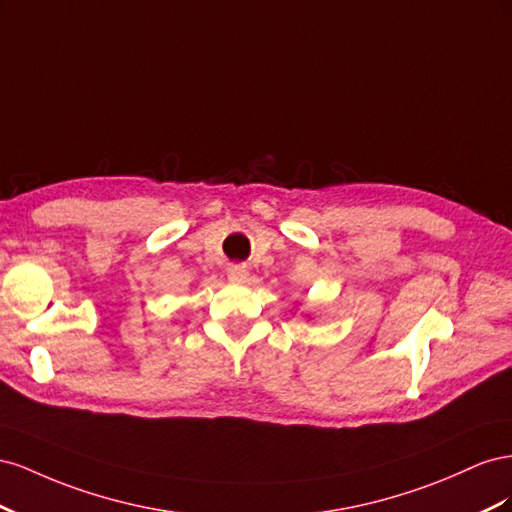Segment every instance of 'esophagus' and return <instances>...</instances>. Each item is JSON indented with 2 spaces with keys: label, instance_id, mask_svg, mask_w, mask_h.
I'll use <instances>...</instances> for the list:
<instances>
[{
  "label": "esophagus",
  "instance_id": "esophagus-1",
  "mask_svg": "<svg viewBox=\"0 0 512 512\" xmlns=\"http://www.w3.org/2000/svg\"><path fill=\"white\" fill-rule=\"evenodd\" d=\"M227 276H229V281L244 283L246 276H248V270H246L244 266H231V268L227 270Z\"/></svg>",
  "mask_w": 512,
  "mask_h": 512
}]
</instances>
